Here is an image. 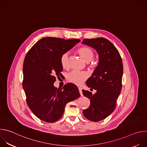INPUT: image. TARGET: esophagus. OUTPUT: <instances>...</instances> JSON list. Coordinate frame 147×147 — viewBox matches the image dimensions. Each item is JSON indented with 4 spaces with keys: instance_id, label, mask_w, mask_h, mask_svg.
I'll use <instances>...</instances> for the list:
<instances>
[{
    "instance_id": "34e87169",
    "label": "esophagus",
    "mask_w": 147,
    "mask_h": 147,
    "mask_svg": "<svg viewBox=\"0 0 147 147\" xmlns=\"http://www.w3.org/2000/svg\"><path fill=\"white\" fill-rule=\"evenodd\" d=\"M78 90H79V92H80V94L81 96H82V89H81V88L78 87Z\"/></svg>"
}]
</instances>
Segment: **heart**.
Returning a JSON list of instances; mask_svg holds the SVG:
<instances>
[{
  "mask_svg": "<svg viewBox=\"0 0 147 147\" xmlns=\"http://www.w3.org/2000/svg\"><path fill=\"white\" fill-rule=\"evenodd\" d=\"M77 52L86 62H90L94 58V52L88 47H81L77 50ZM60 64L65 69L69 67V54L65 53L60 57ZM88 77L87 73L78 71H73L67 76V80L69 82L74 84L80 86L84 82Z\"/></svg>",
  "mask_w": 147,
  "mask_h": 147,
  "instance_id": "obj_1",
  "label": "heart"
}]
</instances>
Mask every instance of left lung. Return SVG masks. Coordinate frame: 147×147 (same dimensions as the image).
<instances>
[{
  "mask_svg": "<svg viewBox=\"0 0 147 147\" xmlns=\"http://www.w3.org/2000/svg\"><path fill=\"white\" fill-rule=\"evenodd\" d=\"M83 44L95 49L99 55V63L86 84L96 90L92 92L82 90V94L90 99V105L82 111L88 120L99 121L109 116L116 107V100L121 89L123 63L116 48L104 38L84 39Z\"/></svg>",
  "mask_w": 147,
  "mask_h": 147,
  "instance_id": "8db88e82",
  "label": "left lung"
}]
</instances>
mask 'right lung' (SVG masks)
I'll return each mask as SVG.
<instances>
[{
    "instance_id": "right-lung-1",
    "label": "right lung",
    "mask_w": 147,
    "mask_h": 147,
    "mask_svg": "<svg viewBox=\"0 0 147 147\" xmlns=\"http://www.w3.org/2000/svg\"><path fill=\"white\" fill-rule=\"evenodd\" d=\"M80 41L46 37L39 40L27 52L23 64V87L28 106L39 119L48 123L58 120L66 105L79 98L77 87L68 83L63 88L54 87L61 76L60 57Z\"/></svg>"
}]
</instances>
